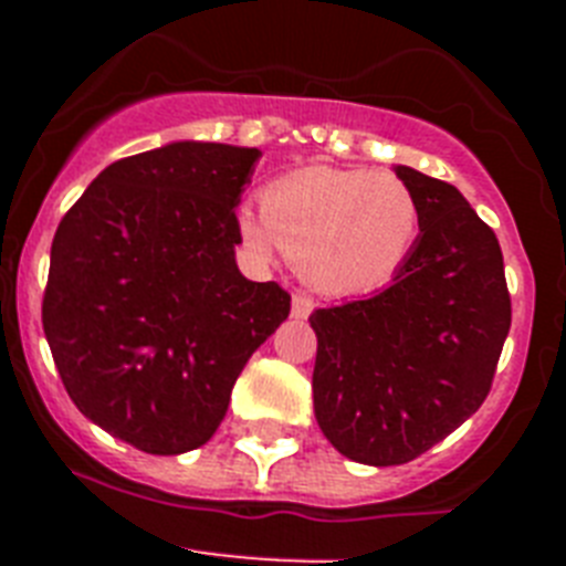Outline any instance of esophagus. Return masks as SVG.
Segmentation results:
<instances>
[{
	"label": "esophagus",
	"mask_w": 566,
	"mask_h": 566,
	"mask_svg": "<svg viewBox=\"0 0 566 566\" xmlns=\"http://www.w3.org/2000/svg\"><path fill=\"white\" fill-rule=\"evenodd\" d=\"M314 312V300L308 297L306 292H294V297H292V317H297V319H303V317H308V314Z\"/></svg>",
	"instance_id": "obj_1"
}]
</instances>
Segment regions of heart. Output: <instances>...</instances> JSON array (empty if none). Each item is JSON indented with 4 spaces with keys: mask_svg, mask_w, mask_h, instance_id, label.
<instances>
[{
    "mask_svg": "<svg viewBox=\"0 0 566 566\" xmlns=\"http://www.w3.org/2000/svg\"><path fill=\"white\" fill-rule=\"evenodd\" d=\"M419 201L394 172L306 167L263 189V209H240L238 229L258 254L286 249L314 286L359 294L399 272L419 234Z\"/></svg>",
    "mask_w": 566,
    "mask_h": 566,
    "instance_id": "heart-1",
    "label": "heart"
}]
</instances>
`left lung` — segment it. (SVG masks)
<instances>
[{"label":"left lung","mask_w":566,"mask_h":566,"mask_svg":"<svg viewBox=\"0 0 566 566\" xmlns=\"http://www.w3.org/2000/svg\"><path fill=\"white\" fill-rule=\"evenodd\" d=\"M419 238L391 286L317 308L314 417L343 457L388 468L431 451L482 408L510 332L493 229L453 184L411 167Z\"/></svg>","instance_id":"8db88e82"}]
</instances>
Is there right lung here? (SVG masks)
I'll return each mask as SVG.
<instances>
[{
	"label": "right lung",
	"mask_w": 566,
	"mask_h": 566,
	"mask_svg": "<svg viewBox=\"0 0 566 566\" xmlns=\"http://www.w3.org/2000/svg\"><path fill=\"white\" fill-rule=\"evenodd\" d=\"M260 149L172 142L109 164L62 218L42 326L78 411L144 453L201 448L234 379L289 317L234 263Z\"/></svg>",
	"instance_id": "1"
}]
</instances>
